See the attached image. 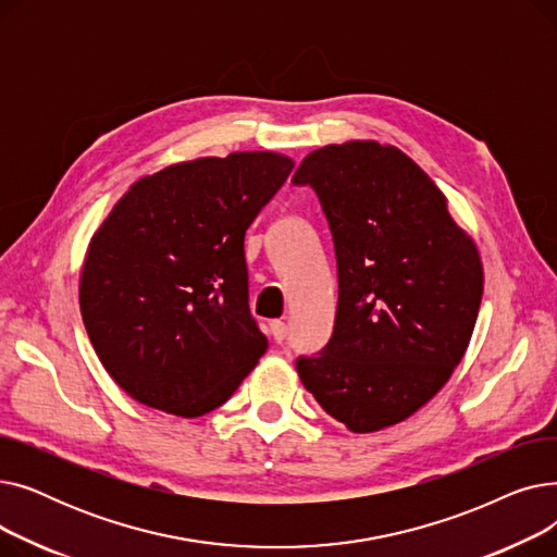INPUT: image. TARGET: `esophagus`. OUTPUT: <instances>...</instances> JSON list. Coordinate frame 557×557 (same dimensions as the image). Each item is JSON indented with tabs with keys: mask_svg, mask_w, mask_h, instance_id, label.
I'll return each mask as SVG.
<instances>
[{
	"mask_svg": "<svg viewBox=\"0 0 557 557\" xmlns=\"http://www.w3.org/2000/svg\"><path fill=\"white\" fill-rule=\"evenodd\" d=\"M271 334H273V338L277 343H282L286 338V334H288V325L284 323V320H273V323H271Z\"/></svg>",
	"mask_w": 557,
	"mask_h": 557,
	"instance_id": "esophagus-1",
	"label": "esophagus"
}]
</instances>
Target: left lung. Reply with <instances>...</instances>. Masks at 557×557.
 <instances>
[{
  "label": "left lung",
  "mask_w": 557,
  "mask_h": 557,
  "mask_svg": "<svg viewBox=\"0 0 557 557\" xmlns=\"http://www.w3.org/2000/svg\"><path fill=\"white\" fill-rule=\"evenodd\" d=\"M294 183L318 194L338 267L334 334L320 357L298 359L300 382L349 431L399 424L467 352L483 298L479 248L397 146L327 144Z\"/></svg>",
  "instance_id": "left-lung-1"
}]
</instances>
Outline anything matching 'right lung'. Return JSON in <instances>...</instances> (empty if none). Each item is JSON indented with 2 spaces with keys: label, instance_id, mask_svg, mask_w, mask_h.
I'll return each instance as SVG.
<instances>
[{
  "label": "right lung",
  "instance_id": "add662e5",
  "mask_svg": "<svg viewBox=\"0 0 557 557\" xmlns=\"http://www.w3.org/2000/svg\"><path fill=\"white\" fill-rule=\"evenodd\" d=\"M294 160L237 151L135 181L87 246L78 302L116 386L158 411L198 418L267 352L248 309L244 237Z\"/></svg>",
  "mask_w": 557,
  "mask_h": 557
}]
</instances>
